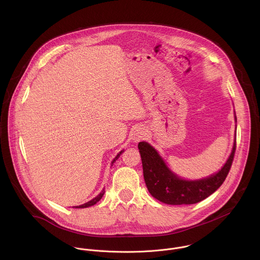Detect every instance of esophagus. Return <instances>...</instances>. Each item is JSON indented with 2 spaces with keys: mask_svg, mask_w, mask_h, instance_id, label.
<instances>
[{
  "mask_svg": "<svg viewBox=\"0 0 260 260\" xmlns=\"http://www.w3.org/2000/svg\"><path fill=\"white\" fill-rule=\"evenodd\" d=\"M146 134H147V133H146L145 128H143V127H141V126H138V127H136V128L134 129V131H133V139H134L136 142L141 141V140H143V139L145 138Z\"/></svg>",
  "mask_w": 260,
  "mask_h": 260,
  "instance_id": "obj_1",
  "label": "esophagus"
}]
</instances>
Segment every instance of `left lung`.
I'll use <instances>...</instances> for the list:
<instances>
[{"label":"left lung","mask_w":260,"mask_h":260,"mask_svg":"<svg viewBox=\"0 0 260 260\" xmlns=\"http://www.w3.org/2000/svg\"><path fill=\"white\" fill-rule=\"evenodd\" d=\"M138 149L142 160L144 180L154 198L171 205L194 204L204 200L222 185L233 162L236 139L221 170L210 177L195 181L181 179L172 173L157 151L148 143L140 142Z\"/></svg>","instance_id":"1"}]
</instances>
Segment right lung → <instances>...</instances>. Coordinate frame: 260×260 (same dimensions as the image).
<instances>
[{"instance_id":"obj_1","label":"right lung","mask_w":260,"mask_h":260,"mask_svg":"<svg viewBox=\"0 0 260 260\" xmlns=\"http://www.w3.org/2000/svg\"><path fill=\"white\" fill-rule=\"evenodd\" d=\"M122 153V151L114 158V160H113V162L112 163H114L118 158H119V156H120V154ZM104 193H105V191L103 190L99 195H97L95 198H93L91 201H89V202H87V203H85V204H82V205H80V206H76V208H86V207H90V206H92V205H94V204H96L101 198H102V196L104 195Z\"/></svg>"}]
</instances>
